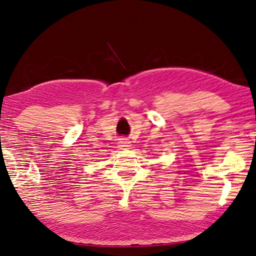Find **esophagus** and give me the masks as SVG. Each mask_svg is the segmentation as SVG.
<instances>
[{
  "instance_id": "esophagus-1",
  "label": "esophagus",
  "mask_w": 256,
  "mask_h": 256,
  "mask_svg": "<svg viewBox=\"0 0 256 256\" xmlns=\"http://www.w3.org/2000/svg\"><path fill=\"white\" fill-rule=\"evenodd\" d=\"M130 146H131V142L128 141V138H120V141L118 142V148L120 150L130 149Z\"/></svg>"
}]
</instances>
